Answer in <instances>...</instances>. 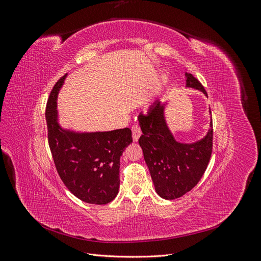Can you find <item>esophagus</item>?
Masks as SVG:
<instances>
[{
    "label": "esophagus",
    "mask_w": 261,
    "mask_h": 261,
    "mask_svg": "<svg viewBox=\"0 0 261 261\" xmlns=\"http://www.w3.org/2000/svg\"><path fill=\"white\" fill-rule=\"evenodd\" d=\"M132 133H133V139L134 141H137L141 135V129H140V126L137 124H134L132 126Z\"/></svg>",
    "instance_id": "esophagus-1"
}]
</instances>
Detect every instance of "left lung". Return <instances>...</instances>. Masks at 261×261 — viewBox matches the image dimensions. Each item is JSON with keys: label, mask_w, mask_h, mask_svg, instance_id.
<instances>
[{"label": "left lung", "mask_w": 261, "mask_h": 261, "mask_svg": "<svg viewBox=\"0 0 261 261\" xmlns=\"http://www.w3.org/2000/svg\"><path fill=\"white\" fill-rule=\"evenodd\" d=\"M186 78L187 87L199 89L207 96L196 77L186 73ZM163 109L160 102H156L146 114H139L143 132L139 145L156 193L164 199H175L192 191L208 167L212 153V122L203 139L191 145L179 144L168 128Z\"/></svg>", "instance_id": "1"}]
</instances>
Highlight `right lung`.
<instances>
[{"label": "right lung", "instance_id": "add662e5", "mask_svg": "<svg viewBox=\"0 0 261 261\" xmlns=\"http://www.w3.org/2000/svg\"><path fill=\"white\" fill-rule=\"evenodd\" d=\"M66 74L54 85L45 108L48 140L63 183L88 203L112 201L120 187V158L132 141L129 128L91 134L63 130L57 122V97Z\"/></svg>", "mask_w": 261, "mask_h": 261}]
</instances>
